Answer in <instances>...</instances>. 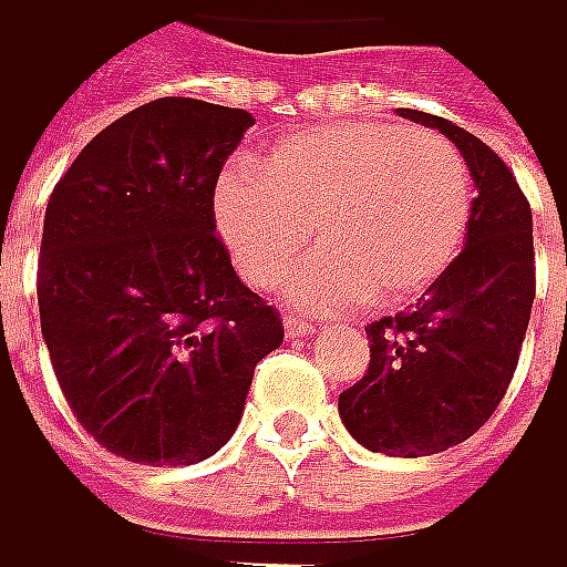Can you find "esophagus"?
<instances>
[{
  "instance_id": "1",
  "label": "esophagus",
  "mask_w": 567,
  "mask_h": 567,
  "mask_svg": "<svg viewBox=\"0 0 567 567\" xmlns=\"http://www.w3.org/2000/svg\"><path fill=\"white\" fill-rule=\"evenodd\" d=\"M286 332L289 336H312L316 332V322L312 319H302V316H286Z\"/></svg>"
}]
</instances>
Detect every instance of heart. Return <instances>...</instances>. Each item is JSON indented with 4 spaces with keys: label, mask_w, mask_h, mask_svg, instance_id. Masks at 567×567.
<instances>
[{
    "label": "heart",
    "mask_w": 567,
    "mask_h": 567,
    "mask_svg": "<svg viewBox=\"0 0 567 567\" xmlns=\"http://www.w3.org/2000/svg\"><path fill=\"white\" fill-rule=\"evenodd\" d=\"M471 197L467 161L447 137L359 120L275 144L258 174L228 171L215 215L255 289L281 286L312 238L319 255L292 296L346 309L426 292L467 238Z\"/></svg>",
    "instance_id": "1"
}]
</instances>
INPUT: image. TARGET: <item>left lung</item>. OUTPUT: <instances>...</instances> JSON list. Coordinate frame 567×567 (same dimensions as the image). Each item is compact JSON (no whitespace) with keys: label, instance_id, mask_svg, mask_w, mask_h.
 Here are the masks:
<instances>
[{"label":"left lung","instance_id":"8db88e82","mask_svg":"<svg viewBox=\"0 0 567 567\" xmlns=\"http://www.w3.org/2000/svg\"><path fill=\"white\" fill-rule=\"evenodd\" d=\"M464 154L477 197L467 245L416 306L367 326L370 370L339 393L367 451L426 457L474 436L504 400L535 302L532 205L511 167L451 120L406 110Z\"/></svg>","mask_w":567,"mask_h":567}]
</instances>
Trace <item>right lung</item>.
I'll return each mask as SVG.
<instances>
[{
  "label": "right lung",
  "instance_id": "1",
  "mask_svg": "<svg viewBox=\"0 0 567 567\" xmlns=\"http://www.w3.org/2000/svg\"><path fill=\"white\" fill-rule=\"evenodd\" d=\"M248 110L161 96L100 131L56 181L35 296L60 390L110 454L181 467L235 433L281 346L215 235V187Z\"/></svg>",
  "mask_w": 567,
  "mask_h": 567
}]
</instances>
